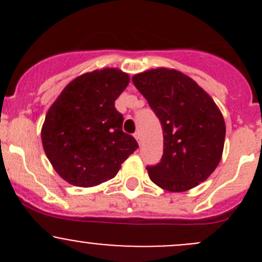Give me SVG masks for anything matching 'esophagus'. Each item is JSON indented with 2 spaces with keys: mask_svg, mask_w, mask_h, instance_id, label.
I'll list each match as a JSON object with an SVG mask.
<instances>
[{
  "mask_svg": "<svg viewBox=\"0 0 262 262\" xmlns=\"http://www.w3.org/2000/svg\"><path fill=\"white\" fill-rule=\"evenodd\" d=\"M134 138L137 139V142H138L139 144H142V137H141V133H139V132H136V133H134Z\"/></svg>",
  "mask_w": 262,
  "mask_h": 262,
  "instance_id": "obj_1",
  "label": "esophagus"
}]
</instances>
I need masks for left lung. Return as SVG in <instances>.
<instances>
[{
	"instance_id": "obj_1",
	"label": "left lung",
	"mask_w": 262,
	"mask_h": 262,
	"mask_svg": "<svg viewBox=\"0 0 262 262\" xmlns=\"http://www.w3.org/2000/svg\"><path fill=\"white\" fill-rule=\"evenodd\" d=\"M132 81L160 119L163 132L162 158L147 166L150 180L172 192L207 180L221 161L226 137L224 119L212 97L175 70H150Z\"/></svg>"
}]
</instances>
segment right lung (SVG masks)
Instances as JSON below:
<instances>
[{
    "mask_svg": "<svg viewBox=\"0 0 262 262\" xmlns=\"http://www.w3.org/2000/svg\"><path fill=\"white\" fill-rule=\"evenodd\" d=\"M129 76L115 68L84 73L64 87L50 106L41 129L46 155L70 184L91 187L115 178L138 148L123 132L115 100Z\"/></svg>",
    "mask_w": 262,
    "mask_h": 262,
    "instance_id": "1",
    "label": "right lung"
}]
</instances>
